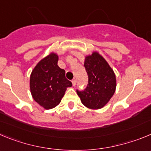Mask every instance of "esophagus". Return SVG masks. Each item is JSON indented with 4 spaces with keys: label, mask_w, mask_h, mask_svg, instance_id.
I'll return each instance as SVG.
<instances>
[{
    "label": "esophagus",
    "mask_w": 151,
    "mask_h": 151,
    "mask_svg": "<svg viewBox=\"0 0 151 151\" xmlns=\"http://www.w3.org/2000/svg\"><path fill=\"white\" fill-rule=\"evenodd\" d=\"M72 84H73V86H76V80L75 79V78L72 80Z\"/></svg>",
    "instance_id": "1"
}]
</instances>
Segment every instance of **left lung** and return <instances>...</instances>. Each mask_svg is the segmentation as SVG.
Here are the masks:
<instances>
[{"mask_svg": "<svg viewBox=\"0 0 151 151\" xmlns=\"http://www.w3.org/2000/svg\"><path fill=\"white\" fill-rule=\"evenodd\" d=\"M84 66L88 76V84L77 94L81 103L90 109L104 107L116 90V76L106 59L97 52L85 57Z\"/></svg>", "mask_w": 151, "mask_h": 151, "instance_id": "8db88e82", "label": "left lung"}]
</instances>
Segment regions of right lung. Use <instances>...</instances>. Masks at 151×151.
Segmentation results:
<instances>
[{
  "label": "right lung",
  "mask_w": 151,
  "mask_h": 151,
  "mask_svg": "<svg viewBox=\"0 0 151 151\" xmlns=\"http://www.w3.org/2000/svg\"><path fill=\"white\" fill-rule=\"evenodd\" d=\"M58 55L52 52L39 62L30 77L32 97L45 109L56 107L72 82L65 77V70L58 65Z\"/></svg>",
  "instance_id": "right-lung-1"
}]
</instances>
